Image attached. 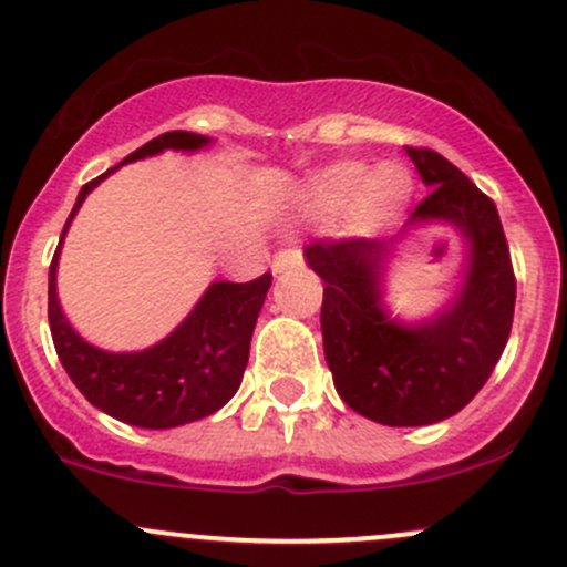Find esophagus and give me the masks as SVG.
Instances as JSON below:
<instances>
[{
	"label": "esophagus",
	"instance_id": "obj_1",
	"mask_svg": "<svg viewBox=\"0 0 567 567\" xmlns=\"http://www.w3.org/2000/svg\"><path fill=\"white\" fill-rule=\"evenodd\" d=\"M301 262H305V257H301V249H285V251H279L277 257H274L271 271L282 274V271H288V268L301 266Z\"/></svg>",
	"mask_w": 567,
	"mask_h": 567
}]
</instances>
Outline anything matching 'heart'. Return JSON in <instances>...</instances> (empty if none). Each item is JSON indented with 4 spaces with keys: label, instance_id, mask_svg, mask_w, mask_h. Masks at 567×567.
<instances>
[{
    "label": "heart",
    "instance_id": "1",
    "mask_svg": "<svg viewBox=\"0 0 567 567\" xmlns=\"http://www.w3.org/2000/svg\"><path fill=\"white\" fill-rule=\"evenodd\" d=\"M359 192H362L359 199L362 225L381 227L411 197V175L400 164H381L368 175L364 164L342 162L320 169L307 183V199L323 214L342 210Z\"/></svg>",
    "mask_w": 567,
    "mask_h": 567
}]
</instances>
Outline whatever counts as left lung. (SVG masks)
<instances>
[{
  "label": "left lung",
  "instance_id": "8db88e82",
  "mask_svg": "<svg viewBox=\"0 0 567 567\" xmlns=\"http://www.w3.org/2000/svg\"><path fill=\"white\" fill-rule=\"evenodd\" d=\"M405 153L431 188L411 221H453L468 241L453 299L405 323L384 305L386 244L316 241L305 257L326 282L320 331L337 394L381 425L420 427L458 414L494 373L511 337L516 277L496 205L436 151Z\"/></svg>",
  "mask_w": 567,
  "mask_h": 567
}]
</instances>
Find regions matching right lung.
I'll return each instance as SVG.
<instances>
[{
  "mask_svg": "<svg viewBox=\"0 0 567 567\" xmlns=\"http://www.w3.org/2000/svg\"><path fill=\"white\" fill-rule=\"evenodd\" d=\"M208 145L210 136L192 134V131H167L142 145L117 167L84 183L62 238L82 208L84 197L114 169L162 151L194 153ZM62 238L49 268L51 340L65 373L95 409L128 425L167 431L210 416L238 392L249 362L251 331L271 288V274H262L251 282H214L186 320L162 342L145 351L112 353L90 346L62 312L56 299V262H60Z\"/></svg>",
  "mask_w": 567,
  "mask_h": 567,
  "instance_id": "add662e5",
  "label": "right lung"
}]
</instances>
